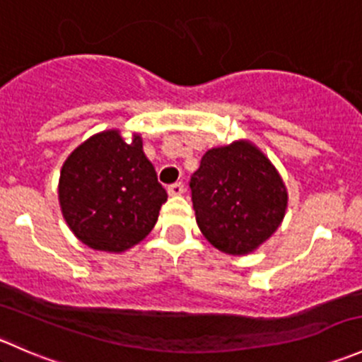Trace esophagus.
Instances as JSON below:
<instances>
[{
	"label": "esophagus",
	"mask_w": 362,
	"mask_h": 362,
	"mask_svg": "<svg viewBox=\"0 0 362 362\" xmlns=\"http://www.w3.org/2000/svg\"><path fill=\"white\" fill-rule=\"evenodd\" d=\"M185 191L184 182H175V184L168 185V194L170 196H180Z\"/></svg>",
	"instance_id": "esophagus-1"
}]
</instances>
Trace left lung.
Returning a JSON list of instances; mask_svg holds the SVG:
<instances>
[{
  "label": "left lung",
  "mask_w": 362,
  "mask_h": 362,
  "mask_svg": "<svg viewBox=\"0 0 362 362\" xmlns=\"http://www.w3.org/2000/svg\"><path fill=\"white\" fill-rule=\"evenodd\" d=\"M189 185L199 229L226 254L255 250L286 215V185L269 159L249 141L208 151Z\"/></svg>",
  "instance_id": "obj_1"
}]
</instances>
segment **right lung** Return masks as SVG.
Returning <instances> with one entry per match:
<instances>
[{
	"instance_id": "obj_1",
	"label": "right lung",
	"mask_w": 362,
	"mask_h": 362,
	"mask_svg": "<svg viewBox=\"0 0 362 362\" xmlns=\"http://www.w3.org/2000/svg\"><path fill=\"white\" fill-rule=\"evenodd\" d=\"M166 199L138 134L131 144L119 131L94 134L69 154L61 170L64 221L94 250L124 252L136 245L152 231Z\"/></svg>"
}]
</instances>
